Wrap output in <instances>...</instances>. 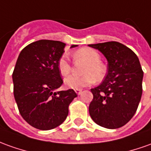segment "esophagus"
<instances>
[{"label":"esophagus","instance_id":"1","mask_svg":"<svg viewBox=\"0 0 151 151\" xmlns=\"http://www.w3.org/2000/svg\"><path fill=\"white\" fill-rule=\"evenodd\" d=\"M75 91H76V93H77L78 95H80L82 92V89H75Z\"/></svg>","mask_w":151,"mask_h":151}]
</instances>
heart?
<instances>
[{
    "label": "heart",
    "instance_id": "1",
    "mask_svg": "<svg viewBox=\"0 0 151 151\" xmlns=\"http://www.w3.org/2000/svg\"><path fill=\"white\" fill-rule=\"evenodd\" d=\"M76 60H84L87 64L83 70L81 76H70L65 79V85L71 89H81L97 81H102L106 75L105 65L101 62V56L99 52L90 47H82L73 53ZM58 69L62 76H67L71 71V65L68 56L63 54L58 62Z\"/></svg>",
    "mask_w": 151,
    "mask_h": 151
}]
</instances>
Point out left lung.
I'll return each mask as SVG.
<instances>
[{"label": "left lung", "instance_id": "1", "mask_svg": "<svg viewBox=\"0 0 151 151\" xmlns=\"http://www.w3.org/2000/svg\"><path fill=\"white\" fill-rule=\"evenodd\" d=\"M104 55L108 73L101 85L91 89L89 115L98 125L116 129L132 119L141 101L143 70L132 50L118 42L89 44Z\"/></svg>", "mask_w": 151, "mask_h": 151}]
</instances>
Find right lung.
Segmentation results:
<instances>
[{
  "instance_id": "right-lung-1",
  "label": "right lung",
  "mask_w": 151,
  "mask_h": 151,
  "mask_svg": "<svg viewBox=\"0 0 151 151\" xmlns=\"http://www.w3.org/2000/svg\"><path fill=\"white\" fill-rule=\"evenodd\" d=\"M65 47L64 42L53 40L32 42L20 52L14 66V99L22 117L37 129L47 131L61 125L70 104L77 97L72 89L54 92L63 83L58 62Z\"/></svg>"
}]
</instances>
